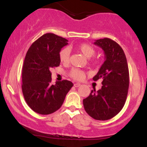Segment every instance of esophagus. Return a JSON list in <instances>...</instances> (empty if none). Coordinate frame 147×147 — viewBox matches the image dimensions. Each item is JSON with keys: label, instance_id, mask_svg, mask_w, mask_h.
<instances>
[{"label": "esophagus", "instance_id": "34e87169", "mask_svg": "<svg viewBox=\"0 0 147 147\" xmlns=\"http://www.w3.org/2000/svg\"><path fill=\"white\" fill-rule=\"evenodd\" d=\"M80 86H81V84H79V83H75V84H74V86L76 87V88Z\"/></svg>", "mask_w": 147, "mask_h": 147}]
</instances>
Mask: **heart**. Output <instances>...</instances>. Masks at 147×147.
Segmentation results:
<instances>
[{"label": "heart", "mask_w": 147, "mask_h": 147, "mask_svg": "<svg viewBox=\"0 0 147 147\" xmlns=\"http://www.w3.org/2000/svg\"><path fill=\"white\" fill-rule=\"evenodd\" d=\"M76 49L79 52H82L84 56L88 57V58L93 56L95 53V49L92 45L88 44V43H81V44L76 46ZM59 59L62 63H68L69 59H70V50H69V49L67 48H62L59 52ZM92 62L96 63L97 61L94 60L92 61ZM69 75L75 80L80 81L82 80L85 77V72L83 70H79L78 68H72L69 72Z\"/></svg>", "instance_id": "obj_1"}]
</instances>
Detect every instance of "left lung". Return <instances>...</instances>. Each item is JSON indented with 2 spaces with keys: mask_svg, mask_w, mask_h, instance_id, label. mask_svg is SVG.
Returning <instances> with one entry per match:
<instances>
[{
  "mask_svg": "<svg viewBox=\"0 0 147 147\" xmlns=\"http://www.w3.org/2000/svg\"><path fill=\"white\" fill-rule=\"evenodd\" d=\"M94 44L102 48L105 61L92 78L102 79L100 90L95 88L83 100L84 109L97 120H107L122 110L127 97L129 72L127 61L121 46L109 38L96 40Z\"/></svg>",
  "mask_w": 147,
  "mask_h": 147,
  "instance_id": "1",
  "label": "left lung"
}]
</instances>
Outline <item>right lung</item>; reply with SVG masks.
Here are the masks:
<instances>
[{
    "mask_svg": "<svg viewBox=\"0 0 147 147\" xmlns=\"http://www.w3.org/2000/svg\"><path fill=\"white\" fill-rule=\"evenodd\" d=\"M68 40L47 33L36 40L27 52L22 71V91L30 109L41 115H48L59 109L67 93L73 86L63 80L51 84L50 72L59 65V52Z\"/></svg>",
    "mask_w": 147,
    "mask_h": 147,
    "instance_id": "1",
    "label": "right lung"
}]
</instances>
